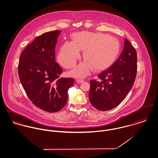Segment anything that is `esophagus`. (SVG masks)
I'll use <instances>...</instances> for the list:
<instances>
[{
	"label": "esophagus",
	"mask_w": 158,
	"mask_h": 158,
	"mask_svg": "<svg viewBox=\"0 0 158 158\" xmlns=\"http://www.w3.org/2000/svg\"><path fill=\"white\" fill-rule=\"evenodd\" d=\"M76 81H77V83L81 84V83H82V82H84V80H83V79H76Z\"/></svg>",
	"instance_id": "obj_1"
}]
</instances>
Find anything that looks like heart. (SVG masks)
I'll use <instances>...</instances> for the list:
<instances>
[{
  "mask_svg": "<svg viewBox=\"0 0 158 158\" xmlns=\"http://www.w3.org/2000/svg\"><path fill=\"white\" fill-rule=\"evenodd\" d=\"M119 50V43L115 37L99 33L82 31L73 35V42L64 44L57 59L64 67L71 69L80 58V51H84L83 58L85 61L71 71L74 76L83 77L91 69L99 71L108 68L116 60Z\"/></svg>",
  "mask_w": 158,
  "mask_h": 158,
  "instance_id": "b5f03b06",
  "label": "heart"
}]
</instances>
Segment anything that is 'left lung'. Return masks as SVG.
Returning a JSON list of instances; mask_svg holds the SVG:
<instances>
[{
    "label": "left lung",
    "mask_w": 158,
    "mask_h": 158,
    "mask_svg": "<svg viewBox=\"0 0 158 158\" xmlns=\"http://www.w3.org/2000/svg\"><path fill=\"white\" fill-rule=\"evenodd\" d=\"M137 73V54L125 39L123 52L116 61L98 75L99 81H90L89 102L101 111L119 105L133 87Z\"/></svg>",
    "instance_id": "8db88e82"
}]
</instances>
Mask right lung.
Wrapping results in <instances>:
<instances>
[{"mask_svg":"<svg viewBox=\"0 0 158 158\" xmlns=\"http://www.w3.org/2000/svg\"><path fill=\"white\" fill-rule=\"evenodd\" d=\"M60 30L39 36L22 52L18 65L19 79L28 98L40 109L54 113L66 105L72 78H59L62 70L55 60Z\"/></svg>","mask_w":158,"mask_h":158,"instance_id":"1","label":"right lung"}]
</instances>
